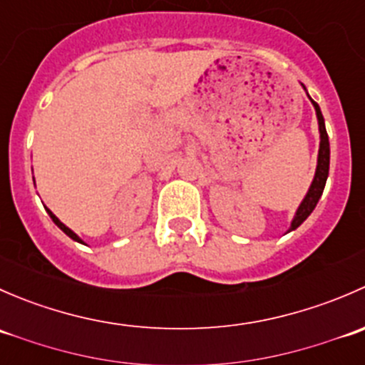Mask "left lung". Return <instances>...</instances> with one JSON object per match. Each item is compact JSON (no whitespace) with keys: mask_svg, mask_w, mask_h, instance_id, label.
Masks as SVG:
<instances>
[{"mask_svg":"<svg viewBox=\"0 0 365 365\" xmlns=\"http://www.w3.org/2000/svg\"><path fill=\"white\" fill-rule=\"evenodd\" d=\"M302 88L305 90V86L302 84ZM307 91V90H305ZM309 97V93H307ZM309 101L312 102L314 106V111H316V118H318V128H319V150H318V164H316V173H314V178H312L311 187H309L307 194L305 197L302 200V203L298 205L295 217L292 220V226H289L288 231L297 230L305 219L312 213V210L316 208L318 205L319 197H322L323 189H325V183L327 178H329V165H330V143H329V134H327V128H325V120H323V114L319 106L309 97Z\"/></svg>","mask_w":365,"mask_h":365,"instance_id":"8db88e82","label":"left lung"}]
</instances>
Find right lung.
I'll return each mask as SVG.
<instances>
[{
    "label": "right lung",
    "instance_id": "1",
    "mask_svg": "<svg viewBox=\"0 0 365 365\" xmlns=\"http://www.w3.org/2000/svg\"><path fill=\"white\" fill-rule=\"evenodd\" d=\"M46 210H47V213H49V217H51V219H53V222H54V224H56V226H58V227H60V230H61V231H63V233H65V235H67V237H70V238H72V240L79 242V244H84V242H83V240H81V238H79V237H77V235H76V233H73V231H72V230H70V227H67V226H65V224H63V222H61V220H60V219H58V217H56V215H54V213H53V212H51V210H49V208H46Z\"/></svg>",
    "mask_w": 365,
    "mask_h": 365
}]
</instances>
